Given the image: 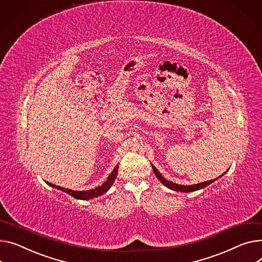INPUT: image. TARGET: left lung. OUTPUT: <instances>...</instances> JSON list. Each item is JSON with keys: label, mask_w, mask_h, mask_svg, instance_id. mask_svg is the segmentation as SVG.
Segmentation results:
<instances>
[{"label": "left lung", "mask_w": 262, "mask_h": 262, "mask_svg": "<svg viewBox=\"0 0 262 262\" xmlns=\"http://www.w3.org/2000/svg\"><path fill=\"white\" fill-rule=\"evenodd\" d=\"M151 167H152V170H154V172H155V175L157 176V178H158V179L161 181V183H163L166 187H168V188H170V189H172V190L183 191V193H188V191H195V190L201 189V188L207 186L208 184H211L212 182L216 181L217 179H219L221 176H223L224 173H225V172H224L223 175L219 176L218 178H216V179H214V180H208V181H206V182H201V183L193 184V185H181V184H176V183H173V182H171V181H168V180L164 179V178L162 177L161 173L159 172V170L157 169L152 164H151Z\"/></svg>", "instance_id": "obj_1"}]
</instances>
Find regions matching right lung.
<instances>
[{
  "mask_svg": "<svg viewBox=\"0 0 262 262\" xmlns=\"http://www.w3.org/2000/svg\"><path fill=\"white\" fill-rule=\"evenodd\" d=\"M118 168H119V164L116 165V167L113 169V171L111 172V175L108 176L107 180L104 182L101 186H98L96 188H93V189H90V190H72L69 188H65V187H61V186H58V185H55L52 183H48L50 186L52 187H56L60 190H63L65 191L66 194L73 196L74 198L76 199H81V200H89V199H93V198H96V197H99L103 194H105L106 191L112 187L113 183L115 182V179L117 177V173H118Z\"/></svg>",
  "mask_w": 262,
  "mask_h": 262,
  "instance_id": "right-lung-1",
  "label": "right lung"
}]
</instances>
